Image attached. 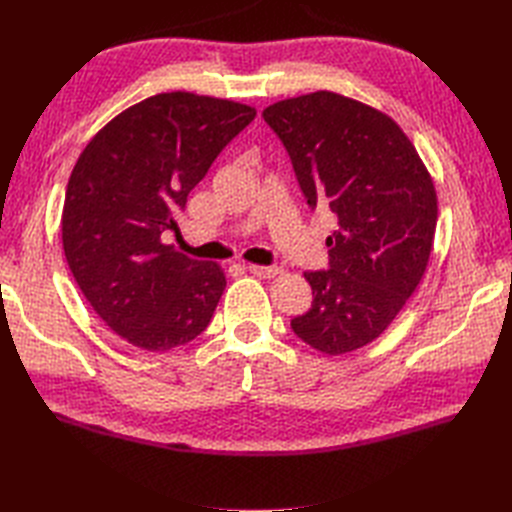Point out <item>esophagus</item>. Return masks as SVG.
Masks as SVG:
<instances>
[{
    "label": "esophagus",
    "instance_id": "1",
    "mask_svg": "<svg viewBox=\"0 0 512 512\" xmlns=\"http://www.w3.org/2000/svg\"><path fill=\"white\" fill-rule=\"evenodd\" d=\"M247 271L258 275V277H275L277 273H280V269L277 267H265V265H247Z\"/></svg>",
    "mask_w": 512,
    "mask_h": 512
}]
</instances>
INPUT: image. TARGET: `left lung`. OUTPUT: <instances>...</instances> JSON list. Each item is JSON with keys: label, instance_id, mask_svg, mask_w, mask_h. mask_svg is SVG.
<instances>
[{"label": "left lung", "instance_id": "left-lung-1", "mask_svg": "<svg viewBox=\"0 0 512 512\" xmlns=\"http://www.w3.org/2000/svg\"><path fill=\"white\" fill-rule=\"evenodd\" d=\"M307 205H329V269L307 271L314 301L290 327L324 354L374 342L421 284L438 222L429 170L397 123L359 100L314 91L262 111Z\"/></svg>", "mask_w": 512, "mask_h": 512}]
</instances>
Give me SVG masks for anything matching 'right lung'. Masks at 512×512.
Returning <instances> with one entry per match:
<instances>
[{
    "instance_id": "right-lung-1",
    "label": "right lung",
    "mask_w": 512,
    "mask_h": 512,
    "mask_svg": "<svg viewBox=\"0 0 512 512\" xmlns=\"http://www.w3.org/2000/svg\"><path fill=\"white\" fill-rule=\"evenodd\" d=\"M256 108L170 91L111 119L76 160L61 243L94 312L132 346L166 352L207 329L226 288L218 262L162 243L213 160Z\"/></svg>"
}]
</instances>
